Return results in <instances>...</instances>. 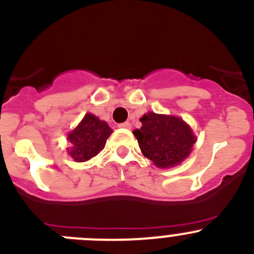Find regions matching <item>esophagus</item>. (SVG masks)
<instances>
[{
    "label": "esophagus",
    "mask_w": 254,
    "mask_h": 254,
    "mask_svg": "<svg viewBox=\"0 0 254 254\" xmlns=\"http://www.w3.org/2000/svg\"><path fill=\"white\" fill-rule=\"evenodd\" d=\"M118 127H122V129H130V127H131V124H130L129 122H125V123H122V124H119Z\"/></svg>",
    "instance_id": "1"
}]
</instances>
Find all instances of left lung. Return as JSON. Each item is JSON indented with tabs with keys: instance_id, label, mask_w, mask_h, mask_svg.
<instances>
[{
	"instance_id": "1",
	"label": "left lung",
	"mask_w": 254,
	"mask_h": 254,
	"mask_svg": "<svg viewBox=\"0 0 254 254\" xmlns=\"http://www.w3.org/2000/svg\"><path fill=\"white\" fill-rule=\"evenodd\" d=\"M140 122L143 125L134 130V135L144 155L156 167H174L190 154L195 136L182 119L148 113Z\"/></svg>"
}]
</instances>
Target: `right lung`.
<instances>
[{"label":"right lung","mask_w":254,"mask_h":254,"mask_svg":"<svg viewBox=\"0 0 254 254\" xmlns=\"http://www.w3.org/2000/svg\"><path fill=\"white\" fill-rule=\"evenodd\" d=\"M111 132L113 130L105 122L86 114L76 129L68 134L67 139L72 145L68 154L76 162H86L103 150Z\"/></svg>","instance_id":"add662e5"}]
</instances>
